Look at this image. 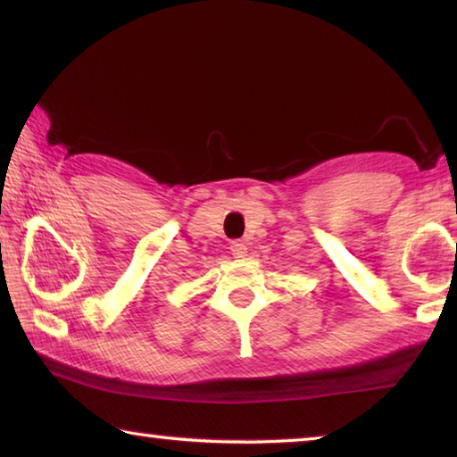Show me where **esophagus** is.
I'll return each instance as SVG.
<instances>
[{"label":"esophagus","instance_id":"esophagus-1","mask_svg":"<svg viewBox=\"0 0 457 457\" xmlns=\"http://www.w3.org/2000/svg\"><path fill=\"white\" fill-rule=\"evenodd\" d=\"M229 250H231V253H234V258H244L245 253H247V247H245V244L244 242H231L229 244Z\"/></svg>","mask_w":457,"mask_h":457}]
</instances>
